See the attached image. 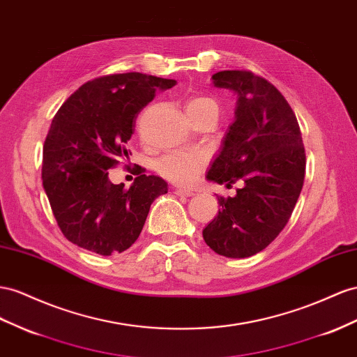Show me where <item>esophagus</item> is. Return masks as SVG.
<instances>
[{"label":"esophagus","mask_w":357,"mask_h":357,"mask_svg":"<svg viewBox=\"0 0 357 357\" xmlns=\"http://www.w3.org/2000/svg\"><path fill=\"white\" fill-rule=\"evenodd\" d=\"M174 194L176 195H183V197H192L195 194L194 190H190V189H181V188H177L176 190H174Z\"/></svg>","instance_id":"34e87169"}]
</instances>
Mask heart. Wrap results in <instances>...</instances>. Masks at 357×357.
Masks as SVG:
<instances>
[{
  "instance_id": "heart-1",
  "label": "heart",
  "mask_w": 357,
  "mask_h": 357,
  "mask_svg": "<svg viewBox=\"0 0 357 357\" xmlns=\"http://www.w3.org/2000/svg\"><path fill=\"white\" fill-rule=\"evenodd\" d=\"M186 112L189 119L198 117V115L202 114H215L218 117L219 107L213 99L207 98V96H195V98L188 100ZM202 168H204V158L198 155V153H169L158 163L160 174L177 183V185H190V183H194Z\"/></svg>"
}]
</instances>
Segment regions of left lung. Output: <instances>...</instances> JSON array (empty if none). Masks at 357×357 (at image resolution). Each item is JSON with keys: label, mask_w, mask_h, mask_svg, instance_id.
Here are the masks:
<instances>
[{"label": "left lung", "mask_w": 357, "mask_h": 357, "mask_svg": "<svg viewBox=\"0 0 357 357\" xmlns=\"http://www.w3.org/2000/svg\"><path fill=\"white\" fill-rule=\"evenodd\" d=\"M211 84L233 91L237 102L206 178L227 186L242 180L243 188L218 197L220 208L202 237L219 255L246 258L271 245L293 213L305 180L302 133L290 105L264 78L224 70Z\"/></svg>", "instance_id": "8db88e82"}]
</instances>
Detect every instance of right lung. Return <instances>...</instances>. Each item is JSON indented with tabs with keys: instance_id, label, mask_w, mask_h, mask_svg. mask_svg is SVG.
I'll return each instance as SVG.
<instances>
[{
	"instance_id": "right-lung-1",
	"label": "right lung",
	"mask_w": 357,
	"mask_h": 357,
	"mask_svg": "<svg viewBox=\"0 0 357 357\" xmlns=\"http://www.w3.org/2000/svg\"><path fill=\"white\" fill-rule=\"evenodd\" d=\"M176 84L138 72L102 76L81 85L55 114L43 146L42 178L69 242L108 257L139 237L151 202L167 194L168 183L141 174L126 189L109 181L108 169L129 156L141 109Z\"/></svg>"
}]
</instances>
